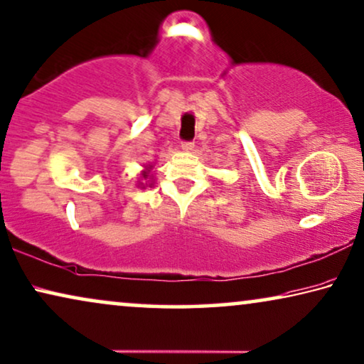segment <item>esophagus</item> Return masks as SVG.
Instances as JSON below:
<instances>
[{
	"mask_svg": "<svg viewBox=\"0 0 364 364\" xmlns=\"http://www.w3.org/2000/svg\"><path fill=\"white\" fill-rule=\"evenodd\" d=\"M193 143H182V151H186V152H191V151H193Z\"/></svg>",
	"mask_w": 364,
	"mask_h": 364,
	"instance_id": "34e87169",
	"label": "esophagus"
}]
</instances>
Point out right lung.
I'll return each instance as SVG.
<instances>
[{
    "instance_id": "1",
    "label": "right lung",
    "mask_w": 364,
    "mask_h": 364,
    "mask_svg": "<svg viewBox=\"0 0 364 364\" xmlns=\"http://www.w3.org/2000/svg\"><path fill=\"white\" fill-rule=\"evenodd\" d=\"M152 169H154V162H151V164L144 166V169L141 171V178L138 181L139 182L138 187L146 188V187L154 186V173H151Z\"/></svg>"
}]
</instances>
